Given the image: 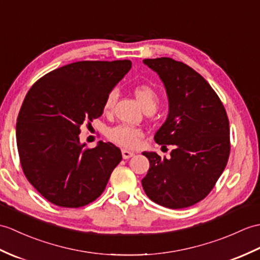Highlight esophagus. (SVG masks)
<instances>
[{"instance_id": "34e87169", "label": "esophagus", "mask_w": 260, "mask_h": 260, "mask_svg": "<svg viewBox=\"0 0 260 260\" xmlns=\"http://www.w3.org/2000/svg\"><path fill=\"white\" fill-rule=\"evenodd\" d=\"M134 155H135V153L129 152V150H126V149H122V156L124 159H128V158L133 157Z\"/></svg>"}]
</instances>
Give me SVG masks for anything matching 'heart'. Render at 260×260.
I'll return each mask as SVG.
<instances>
[{
	"label": "heart",
	"mask_w": 260,
	"mask_h": 260,
	"mask_svg": "<svg viewBox=\"0 0 260 260\" xmlns=\"http://www.w3.org/2000/svg\"><path fill=\"white\" fill-rule=\"evenodd\" d=\"M134 93L144 110H147V108L156 110V106H157L159 101V96L155 88H153L150 85H147V84H142V85H137L135 87ZM116 100V90H111V92L106 95L104 104H103V111H104V113L108 114L113 111V107L115 105ZM106 135L108 137V140L119 145V146H123L126 148H134L140 144L144 136V133L142 132V129L137 127L120 124L117 126H114V127H111L107 131Z\"/></svg>",
	"instance_id": "1"
}]
</instances>
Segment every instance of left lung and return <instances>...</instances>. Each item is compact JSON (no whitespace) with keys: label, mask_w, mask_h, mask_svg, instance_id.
<instances>
[{"label":"left lung","mask_w":260,"mask_h":260,"mask_svg":"<svg viewBox=\"0 0 260 260\" xmlns=\"http://www.w3.org/2000/svg\"><path fill=\"white\" fill-rule=\"evenodd\" d=\"M166 87L170 112L155 142L173 145L171 157L144 152L149 170L142 179L156 204L179 209L206 197L227 165L231 153L229 120L224 105L205 78L170 57L144 59Z\"/></svg>","instance_id":"obj_1"}]
</instances>
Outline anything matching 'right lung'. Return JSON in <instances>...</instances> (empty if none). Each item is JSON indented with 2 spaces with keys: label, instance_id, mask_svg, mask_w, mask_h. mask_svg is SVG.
Here are the masks:
<instances>
[{
  "label": "right lung",
  "instance_id": "obj_1",
  "mask_svg": "<svg viewBox=\"0 0 260 260\" xmlns=\"http://www.w3.org/2000/svg\"><path fill=\"white\" fill-rule=\"evenodd\" d=\"M132 68L123 61H81L36 81L23 101L16 143L24 175L48 202L78 208L104 191L122 153L112 143H80L83 124L103 114L106 95Z\"/></svg>",
  "mask_w": 260,
  "mask_h": 260
}]
</instances>
